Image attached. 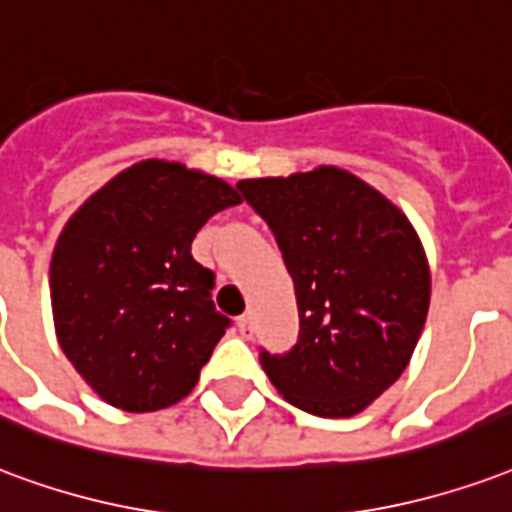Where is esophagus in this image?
I'll return each mask as SVG.
<instances>
[{
	"mask_svg": "<svg viewBox=\"0 0 512 512\" xmlns=\"http://www.w3.org/2000/svg\"><path fill=\"white\" fill-rule=\"evenodd\" d=\"M238 331L244 333V336L252 331V314H241V317H238Z\"/></svg>",
	"mask_w": 512,
	"mask_h": 512,
	"instance_id": "1",
	"label": "esophagus"
}]
</instances>
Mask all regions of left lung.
Listing matches in <instances>:
<instances>
[{
  "label": "left lung",
  "mask_w": 512,
  "mask_h": 512,
  "mask_svg": "<svg viewBox=\"0 0 512 512\" xmlns=\"http://www.w3.org/2000/svg\"><path fill=\"white\" fill-rule=\"evenodd\" d=\"M236 189L282 249L301 320L287 352L260 347V366L298 410L350 418L410 363L429 312L423 246L399 208L347 170Z\"/></svg>",
  "instance_id": "left-lung-1"
}]
</instances>
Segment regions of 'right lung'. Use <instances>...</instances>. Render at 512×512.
Instances as JSON below:
<instances>
[{"mask_svg":"<svg viewBox=\"0 0 512 512\" xmlns=\"http://www.w3.org/2000/svg\"><path fill=\"white\" fill-rule=\"evenodd\" d=\"M238 203L225 181L146 160L67 222L51 260L56 336L108 404L154 412L198 385L233 323L211 301L214 271L192 257V238Z\"/></svg>","mask_w":512,"mask_h":512,"instance_id":"obj_1","label":"right lung"}]
</instances>
